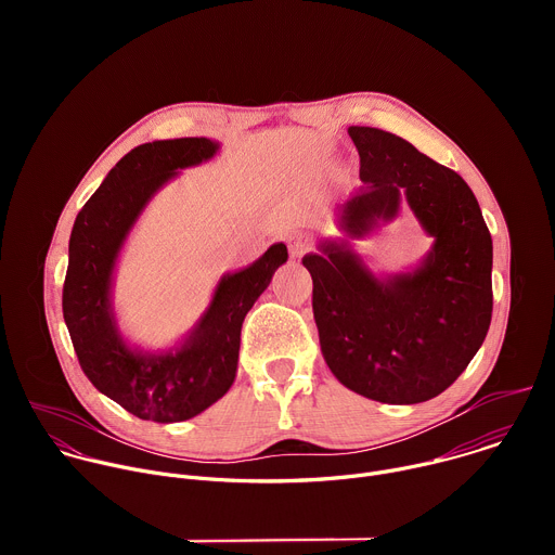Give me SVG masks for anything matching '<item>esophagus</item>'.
Wrapping results in <instances>:
<instances>
[{
  "label": "esophagus",
  "mask_w": 555,
  "mask_h": 555,
  "mask_svg": "<svg viewBox=\"0 0 555 555\" xmlns=\"http://www.w3.org/2000/svg\"><path fill=\"white\" fill-rule=\"evenodd\" d=\"M287 246H289V255L298 259L311 248V242H309V236H305V234H292Z\"/></svg>",
  "instance_id": "34e87169"
}]
</instances>
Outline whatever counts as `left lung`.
<instances>
[{
	"instance_id": "obj_1",
	"label": "left lung",
	"mask_w": 555,
	"mask_h": 555,
	"mask_svg": "<svg viewBox=\"0 0 555 555\" xmlns=\"http://www.w3.org/2000/svg\"><path fill=\"white\" fill-rule=\"evenodd\" d=\"M360 180L338 208L345 240L302 257L313 321L340 384L384 404L437 398L481 349L492 321V236L479 202L452 169L404 138L349 127ZM406 201L436 242L411 273L382 280L350 248Z\"/></svg>"
}]
</instances>
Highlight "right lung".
<instances>
[{
    "label": "right lung",
    "mask_w": 555,
    "mask_h": 555,
    "mask_svg": "<svg viewBox=\"0 0 555 555\" xmlns=\"http://www.w3.org/2000/svg\"><path fill=\"white\" fill-rule=\"evenodd\" d=\"M217 151L219 142L208 138L131 149L76 215L69 234L63 319L76 358L103 395L146 422H184L223 398L236 375L246 313L287 261L285 244H274L248 268L223 274L197 325L171 349L142 351L122 338L112 285L133 223L178 171L210 160Z\"/></svg>",
    "instance_id": "obj_1"
}]
</instances>
